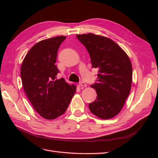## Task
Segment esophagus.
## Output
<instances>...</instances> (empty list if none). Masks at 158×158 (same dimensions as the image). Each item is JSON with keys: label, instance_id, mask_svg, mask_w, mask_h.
<instances>
[{"label": "esophagus", "instance_id": "obj_1", "mask_svg": "<svg viewBox=\"0 0 158 158\" xmlns=\"http://www.w3.org/2000/svg\"><path fill=\"white\" fill-rule=\"evenodd\" d=\"M79 87H87V84L84 82H80L79 83Z\"/></svg>", "mask_w": 158, "mask_h": 158}]
</instances>
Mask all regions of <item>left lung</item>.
I'll use <instances>...</instances> for the list:
<instances>
[{"mask_svg":"<svg viewBox=\"0 0 158 158\" xmlns=\"http://www.w3.org/2000/svg\"><path fill=\"white\" fill-rule=\"evenodd\" d=\"M89 53L93 68L98 69L97 83L91 85L97 98L89 104L94 115L102 119L113 118L122 109L132 81V66L124 50L106 36L93 33L77 35Z\"/></svg>","mask_w":158,"mask_h":158,"instance_id":"1","label":"left lung"}]
</instances>
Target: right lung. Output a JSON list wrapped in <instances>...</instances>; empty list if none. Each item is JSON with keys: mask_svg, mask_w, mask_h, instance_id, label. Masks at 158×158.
I'll return each instance as SVG.
<instances>
[{"mask_svg": "<svg viewBox=\"0 0 158 158\" xmlns=\"http://www.w3.org/2000/svg\"><path fill=\"white\" fill-rule=\"evenodd\" d=\"M66 38L58 36L38 42L22 63L23 90L35 110L47 119H54L64 113L76 92V85L56 77L59 72L55 64L57 53Z\"/></svg>", "mask_w": 158, "mask_h": 158, "instance_id": "obj_1", "label": "right lung"}]
</instances>
